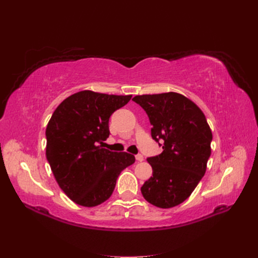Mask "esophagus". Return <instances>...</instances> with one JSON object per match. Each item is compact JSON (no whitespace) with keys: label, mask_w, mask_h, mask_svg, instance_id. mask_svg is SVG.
I'll return each instance as SVG.
<instances>
[{"label":"esophagus","mask_w":258,"mask_h":258,"mask_svg":"<svg viewBox=\"0 0 258 258\" xmlns=\"http://www.w3.org/2000/svg\"><path fill=\"white\" fill-rule=\"evenodd\" d=\"M136 159H137V161H140V162H141V161H143L144 157H143V156H142L141 154H138V155L136 156Z\"/></svg>","instance_id":"obj_1"}]
</instances>
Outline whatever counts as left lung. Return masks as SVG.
I'll use <instances>...</instances> for the list:
<instances>
[{"label": "left lung", "instance_id": "8db88e82", "mask_svg": "<svg viewBox=\"0 0 258 258\" xmlns=\"http://www.w3.org/2000/svg\"><path fill=\"white\" fill-rule=\"evenodd\" d=\"M132 100L150 117L153 139L163 142L162 153L147 158L153 176L141 187L143 197L161 209L175 207L190 196L206 173L212 131L200 107L181 93L142 95Z\"/></svg>", "mask_w": 258, "mask_h": 258}]
</instances>
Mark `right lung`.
Returning <instances> with one entry per match:
<instances>
[{
  "label": "right lung",
  "instance_id": "add662e5",
  "mask_svg": "<svg viewBox=\"0 0 258 258\" xmlns=\"http://www.w3.org/2000/svg\"><path fill=\"white\" fill-rule=\"evenodd\" d=\"M131 95L82 90L64 99L46 128V158L60 188L75 204L96 207L111 197L116 179L135 163L134 155L103 147L108 119Z\"/></svg>",
  "mask_w": 258,
  "mask_h": 258
}]
</instances>
